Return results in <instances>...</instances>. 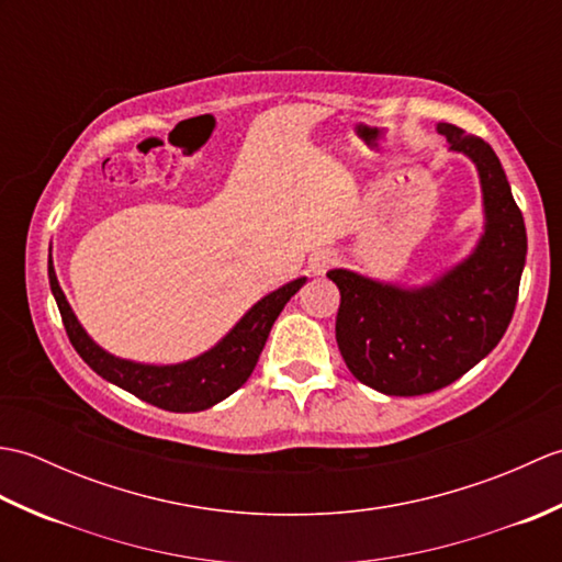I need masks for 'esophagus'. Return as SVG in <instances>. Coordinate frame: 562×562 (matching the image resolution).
Segmentation results:
<instances>
[{
	"instance_id": "34e87169",
	"label": "esophagus",
	"mask_w": 562,
	"mask_h": 562,
	"mask_svg": "<svg viewBox=\"0 0 562 562\" xmlns=\"http://www.w3.org/2000/svg\"><path fill=\"white\" fill-rule=\"evenodd\" d=\"M333 262H336V254H333V250H316V254L308 256V270L314 274H321L326 272Z\"/></svg>"
}]
</instances>
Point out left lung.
I'll use <instances>...</instances> for the list:
<instances>
[{
	"label": "left lung",
	"instance_id": "left-lung-1",
	"mask_svg": "<svg viewBox=\"0 0 562 562\" xmlns=\"http://www.w3.org/2000/svg\"><path fill=\"white\" fill-rule=\"evenodd\" d=\"M449 151L475 166L483 234L471 254L420 284L333 268L340 308L336 340L352 376L386 396H423L449 386L491 355L515 314L527 262V229L493 147L437 123Z\"/></svg>",
	"mask_w": 562,
	"mask_h": 562
}]
</instances>
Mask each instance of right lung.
<instances>
[{
    "label": "right lung",
    "instance_id": "right-lung-1",
    "mask_svg": "<svg viewBox=\"0 0 562 562\" xmlns=\"http://www.w3.org/2000/svg\"><path fill=\"white\" fill-rule=\"evenodd\" d=\"M47 278H50V290L59 314H63L69 342L75 345L81 360L111 384L171 413L207 411L229 398L236 389H241L266 348L274 318L306 282V278H296L262 296L205 352L173 364H149L125 360V357L103 350L83 330L59 288L53 258L47 260Z\"/></svg>",
    "mask_w": 562,
    "mask_h": 562
}]
</instances>
